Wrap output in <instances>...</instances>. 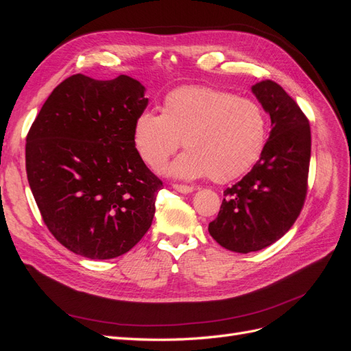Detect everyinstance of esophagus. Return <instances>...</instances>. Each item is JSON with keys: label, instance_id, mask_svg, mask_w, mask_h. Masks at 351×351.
Segmentation results:
<instances>
[{"label": "esophagus", "instance_id": "1", "mask_svg": "<svg viewBox=\"0 0 351 351\" xmlns=\"http://www.w3.org/2000/svg\"><path fill=\"white\" fill-rule=\"evenodd\" d=\"M173 187L177 190V192H180V193H184V195H187V193H192L193 190H195V187H193V186H186V184H173Z\"/></svg>", "mask_w": 351, "mask_h": 351}]
</instances>
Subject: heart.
Wrapping results in <instances>:
<instances>
[{
  "mask_svg": "<svg viewBox=\"0 0 351 351\" xmlns=\"http://www.w3.org/2000/svg\"><path fill=\"white\" fill-rule=\"evenodd\" d=\"M180 141L187 151L169 165V174L209 176L226 183L259 159L267 143V117L250 98L209 86L177 88L165 95L161 114L145 110L136 115L132 142L142 161L159 169Z\"/></svg>",
  "mask_w": 351,
  "mask_h": 351,
  "instance_id": "b5f03b06",
  "label": "heart"
}]
</instances>
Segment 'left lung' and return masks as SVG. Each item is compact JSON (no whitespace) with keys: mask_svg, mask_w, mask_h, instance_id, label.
<instances>
[{"mask_svg":"<svg viewBox=\"0 0 351 351\" xmlns=\"http://www.w3.org/2000/svg\"><path fill=\"white\" fill-rule=\"evenodd\" d=\"M252 92L271 117L272 130L259 161L224 192L209 234L237 253L262 250L280 240L304 205L311 162V125L278 83L262 80Z\"/></svg>","mask_w":351,"mask_h":351,"instance_id":"obj_1","label":"left lung"}]
</instances>
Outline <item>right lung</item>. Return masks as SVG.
<instances>
[{
	"label": "right lung",
	"mask_w": 351,
	"mask_h": 351,
	"mask_svg": "<svg viewBox=\"0 0 351 351\" xmlns=\"http://www.w3.org/2000/svg\"><path fill=\"white\" fill-rule=\"evenodd\" d=\"M145 86L125 74H74L52 90L26 137V173L42 219L89 259L129 252L149 230L159 180L132 142Z\"/></svg>",
	"instance_id": "add662e5"
}]
</instances>
